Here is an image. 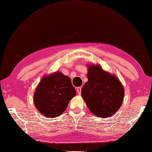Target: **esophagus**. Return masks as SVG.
I'll return each mask as SVG.
<instances>
[{
    "label": "esophagus",
    "instance_id": "esophagus-1",
    "mask_svg": "<svg viewBox=\"0 0 152 152\" xmlns=\"http://www.w3.org/2000/svg\"><path fill=\"white\" fill-rule=\"evenodd\" d=\"M76 90H77V93H78V95L81 94V91H82V88H81V87H78V88H77Z\"/></svg>",
    "mask_w": 152,
    "mask_h": 152
}]
</instances>
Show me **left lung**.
<instances>
[{
  "mask_svg": "<svg viewBox=\"0 0 152 152\" xmlns=\"http://www.w3.org/2000/svg\"><path fill=\"white\" fill-rule=\"evenodd\" d=\"M88 81L82 89V96L89 110L101 118L114 115L120 108L124 97V89L115 76L101 67L89 66Z\"/></svg>",
  "mask_w": 152,
  "mask_h": 152,
  "instance_id": "8db88e82",
  "label": "left lung"
}]
</instances>
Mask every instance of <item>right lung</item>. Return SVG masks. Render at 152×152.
<instances>
[{"mask_svg": "<svg viewBox=\"0 0 152 152\" xmlns=\"http://www.w3.org/2000/svg\"><path fill=\"white\" fill-rule=\"evenodd\" d=\"M76 94L69 77L55 72L41 80L34 93V102L42 114L54 118L62 114Z\"/></svg>", "mask_w": 152, "mask_h": 152, "instance_id": "obj_1", "label": "right lung"}]
</instances>
